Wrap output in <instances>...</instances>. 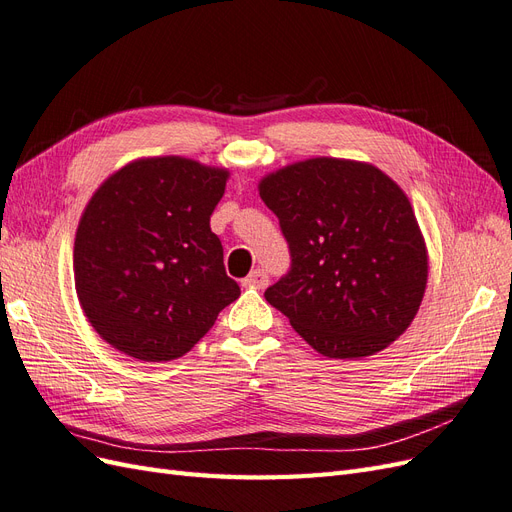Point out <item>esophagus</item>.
<instances>
[{
    "label": "esophagus",
    "instance_id": "34e87169",
    "mask_svg": "<svg viewBox=\"0 0 512 512\" xmlns=\"http://www.w3.org/2000/svg\"><path fill=\"white\" fill-rule=\"evenodd\" d=\"M245 286H254V288H267L269 286V275L265 269H254L250 275L243 280Z\"/></svg>",
    "mask_w": 512,
    "mask_h": 512
}]
</instances>
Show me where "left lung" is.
I'll return each mask as SVG.
<instances>
[{
    "instance_id": "left-lung-1",
    "label": "left lung",
    "mask_w": 512,
    "mask_h": 512,
    "mask_svg": "<svg viewBox=\"0 0 512 512\" xmlns=\"http://www.w3.org/2000/svg\"><path fill=\"white\" fill-rule=\"evenodd\" d=\"M290 269L265 299L329 359L376 354L423 301L427 250L399 185L363 162L314 158L260 181Z\"/></svg>"
}]
</instances>
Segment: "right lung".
Wrapping results in <instances>:
<instances>
[{
    "instance_id": "right-lung-1",
    "label": "right lung",
    "mask_w": 512,
    "mask_h": 512,
    "mask_svg": "<svg viewBox=\"0 0 512 512\" xmlns=\"http://www.w3.org/2000/svg\"><path fill=\"white\" fill-rule=\"evenodd\" d=\"M226 179L194 160L149 158L91 196L76 230L74 284L104 342L138 361H173L239 299L209 226Z\"/></svg>"
}]
</instances>
